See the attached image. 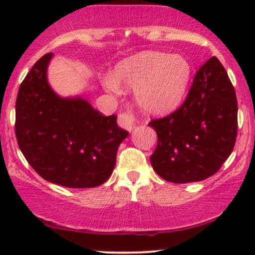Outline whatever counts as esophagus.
<instances>
[{
	"label": "esophagus",
	"mask_w": 255,
	"mask_h": 255,
	"mask_svg": "<svg viewBox=\"0 0 255 255\" xmlns=\"http://www.w3.org/2000/svg\"><path fill=\"white\" fill-rule=\"evenodd\" d=\"M118 124H120L121 128H125L128 132H131L134 128V117L133 115L131 114V111H128V113H123L118 116Z\"/></svg>",
	"instance_id": "esophagus-1"
}]
</instances>
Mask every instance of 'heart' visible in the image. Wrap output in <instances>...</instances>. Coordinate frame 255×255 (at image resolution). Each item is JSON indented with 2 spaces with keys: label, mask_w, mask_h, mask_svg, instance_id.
I'll list each match as a JSON object with an SVG mask.
<instances>
[{
  "label": "heart",
  "mask_w": 255,
  "mask_h": 255,
  "mask_svg": "<svg viewBox=\"0 0 255 255\" xmlns=\"http://www.w3.org/2000/svg\"><path fill=\"white\" fill-rule=\"evenodd\" d=\"M191 76V66L181 55L146 51L124 59L113 75L102 80L104 88L120 93L121 87L135 89V101L146 114L161 116L182 102Z\"/></svg>",
  "instance_id": "obj_1"
}]
</instances>
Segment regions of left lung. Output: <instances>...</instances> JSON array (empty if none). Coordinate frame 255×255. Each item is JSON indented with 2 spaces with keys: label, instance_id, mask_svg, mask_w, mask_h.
<instances>
[{
  "label": "left lung",
  "instance_id": "8db88e82",
  "mask_svg": "<svg viewBox=\"0 0 255 255\" xmlns=\"http://www.w3.org/2000/svg\"><path fill=\"white\" fill-rule=\"evenodd\" d=\"M148 125L158 134L149 160L163 180L197 182L217 173L233 151L238 128L236 92L221 61L209 59L182 106Z\"/></svg>",
  "mask_w": 255,
  "mask_h": 255
}]
</instances>
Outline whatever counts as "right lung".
Segmentation results:
<instances>
[{"label":"right lung","instance_id":"right-lung-1","mask_svg":"<svg viewBox=\"0 0 255 255\" xmlns=\"http://www.w3.org/2000/svg\"><path fill=\"white\" fill-rule=\"evenodd\" d=\"M53 54L41 57L20 83L15 131L30 166L48 182L68 188L103 184L114 172L128 132L82 96L61 97L47 80Z\"/></svg>","mask_w":255,"mask_h":255}]
</instances>
